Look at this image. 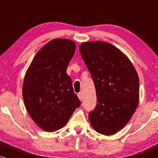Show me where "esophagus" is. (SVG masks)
<instances>
[{
	"label": "esophagus",
	"mask_w": 158,
	"mask_h": 158,
	"mask_svg": "<svg viewBox=\"0 0 158 158\" xmlns=\"http://www.w3.org/2000/svg\"><path fill=\"white\" fill-rule=\"evenodd\" d=\"M77 95H78V97H79V99H80L81 101L82 100V99H83V98H82V93H81V92H79V93Z\"/></svg>",
	"instance_id": "esophagus-1"
}]
</instances>
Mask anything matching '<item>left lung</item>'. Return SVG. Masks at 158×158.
I'll return each mask as SVG.
<instances>
[{"instance_id":"left-lung-1","label":"left lung","mask_w":158,"mask_h":158,"mask_svg":"<svg viewBox=\"0 0 158 158\" xmlns=\"http://www.w3.org/2000/svg\"><path fill=\"white\" fill-rule=\"evenodd\" d=\"M79 51L97 94V106L89 113L90 124L98 133L114 135L126 126L137 109L138 75L128 58L110 43L85 42Z\"/></svg>"}]
</instances>
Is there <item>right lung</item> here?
Here are the masks:
<instances>
[{"mask_svg": "<svg viewBox=\"0 0 158 158\" xmlns=\"http://www.w3.org/2000/svg\"><path fill=\"white\" fill-rule=\"evenodd\" d=\"M75 50L71 40L49 41L36 53L25 75L22 88L25 107L32 120L45 131L64 127L81 106L66 72Z\"/></svg>", "mask_w": 158, "mask_h": 158, "instance_id": "right-lung-1", "label": "right lung"}]
</instances>
